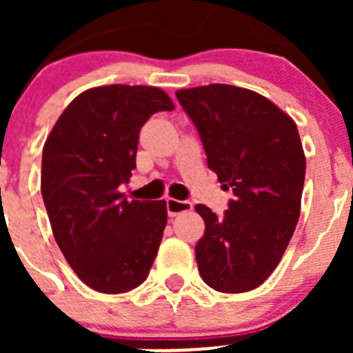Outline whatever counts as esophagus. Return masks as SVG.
<instances>
[{
	"label": "esophagus",
	"mask_w": 353,
	"mask_h": 353,
	"mask_svg": "<svg viewBox=\"0 0 353 353\" xmlns=\"http://www.w3.org/2000/svg\"><path fill=\"white\" fill-rule=\"evenodd\" d=\"M166 208L170 217H176V215L183 214V212H189L192 208L191 201H187V199H173L168 198L166 199Z\"/></svg>",
	"instance_id": "1"
}]
</instances>
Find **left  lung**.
Returning <instances> with one entry per match:
<instances>
[{
  "label": "left lung",
  "mask_w": 353,
  "mask_h": 353,
  "mask_svg": "<svg viewBox=\"0 0 353 353\" xmlns=\"http://www.w3.org/2000/svg\"><path fill=\"white\" fill-rule=\"evenodd\" d=\"M176 99L208 168L233 191L221 217L196 205L205 221L199 276L217 292L254 290L281 261L301 214L305 157L297 125L269 99L232 84L179 90Z\"/></svg>",
  "instance_id": "obj_1"
}]
</instances>
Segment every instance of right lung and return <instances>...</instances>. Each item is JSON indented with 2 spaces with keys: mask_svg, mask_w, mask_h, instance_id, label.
Instances as JSON below:
<instances>
[{
  "mask_svg": "<svg viewBox=\"0 0 353 353\" xmlns=\"http://www.w3.org/2000/svg\"><path fill=\"white\" fill-rule=\"evenodd\" d=\"M154 86L111 84L77 95L42 152V198L52 235L84 285L125 293L148 277L166 228V201H127L139 130L173 111Z\"/></svg>",
  "mask_w": 353,
  "mask_h": 353,
  "instance_id": "add662e5",
  "label": "right lung"
}]
</instances>
